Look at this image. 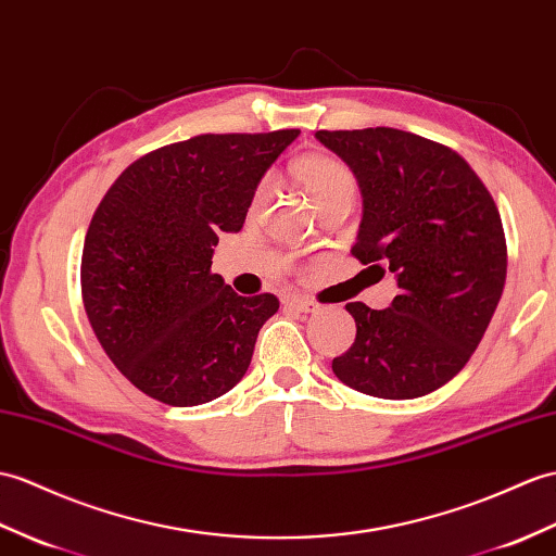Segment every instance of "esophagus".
Returning a JSON list of instances; mask_svg holds the SVG:
<instances>
[{"label":"esophagus","mask_w":556,"mask_h":556,"mask_svg":"<svg viewBox=\"0 0 556 556\" xmlns=\"http://www.w3.org/2000/svg\"><path fill=\"white\" fill-rule=\"evenodd\" d=\"M283 303H287L293 309H301V313H317V309H319V303L313 301V299H307V295H287Z\"/></svg>","instance_id":"esophagus-1"}]
</instances>
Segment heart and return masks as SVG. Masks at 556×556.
<instances>
[{
  "instance_id": "b5f03b06",
  "label": "heart",
  "mask_w": 556,
  "mask_h": 556,
  "mask_svg": "<svg viewBox=\"0 0 556 556\" xmlns=\"http://www.w3.org/2000/svg\"><path fill=\"white\" fill-rule=\"evenodd\" d=\"M293 175L299 179V185L305 189L309 201L317 205V211L325 208V205L331 201H341V199L353 201L355 175L351 167L337 156H329V153H313V156H305L295 163ZM269 191H273V182L265 177L253 189V197H251L253 211L263 208Z\"/></svg>"
}]
</instances>
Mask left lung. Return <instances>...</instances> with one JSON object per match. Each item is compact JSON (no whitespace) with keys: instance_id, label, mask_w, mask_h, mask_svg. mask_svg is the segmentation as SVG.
<instances>
[{"instance_id":"obj_1","label":"left lung","mask_w":556,"mask_h":556,"mask_svg":"<svg viewBox=\"0 0 556 556\" xmlns=\"http://www.w3.org/2000/svg\"><path fill=\"white\" fill-rule=\"evenodd\" d=\"M353 167L365 213L351 253L393 273L391 307L348 303L355 341L331 369L351 389L386 400L441 389L469 363L507 277L500 211L457 151L395 127L319 130Z\"/></svg>"}]
</instances>
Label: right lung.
<instances>
[{"label":"right lung","instance_id":"obj_1","mask_svg":"<svg viewBox=\"0 0 556 556\" xmlns=\"http://www.w3.org/2000/svg\"><path fill=\"white\" fill-rule=\"evenodd\" d=\"M299 130L197 135L149 151L103 193L80 287L97 339L159 403H208L241 381L277 295H239L215 275L219 231H239L253 189Z\"/></svg>","mask_w":556,"mask_h":556}]
</instances>
